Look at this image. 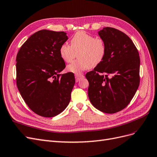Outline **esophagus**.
Instances as JSON below:
<instances>
[{
	"mask_svg": "<svg viewBox=\"0 0 157 157\" xmlns=\"http://www.w3.org/2000/svg\"><path fill=\"white\" fill-rule=\"evenodd\" d=\"M84 78V75H82V74H75V82H78L79 81L82 79Z\"/></svg>",
	"mask_w": 157,
	"mask_h": 157,
	"instance_id": "obj_1",
	"label": "esophagus"
}]
</instances>
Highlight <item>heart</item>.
<instances>
[{
	"label": "heart",
	"mask_w": 157,
	"mask_h": 157,
	"mask_svg": "<svg viewBox=\"0 0 157 157\" xmlns=\"http://www.w3.org/2000/svg\"><path fill=\"white\" fill-rule=\"evenodd\" d=\"M71 45L64 43L60 48V55L64 61L70 63L78 55V59L67 66L68 72L80 74L102 63L106 53V45L102 38H96L85 31L75 33L70 40Z\"/></svg>",
	"instance_id": "heart-1"
}]
</instances>
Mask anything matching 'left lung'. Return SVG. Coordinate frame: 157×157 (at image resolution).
<instances>
[{"mask_svg":"<svg viewBox=\"0 0 157 157\" xmlns=\"http://www.w3.org/2000/svg\"><path fill=\"white\" fill-rule=\"evenodd\" d=\"M98 33L105 44L106 53L102 63L85 75L88 96L100 112L114 113L127 106L139 87L140 59L137 48L124 33L105 27Z\"/></svg>","mask_w":157,"mask_h":157,"instance_id":"8db88e82","label":"left lung"}]
</instances>
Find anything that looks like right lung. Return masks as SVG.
<instances>
[{
  "instance_id": "obj_1",
  "label": "right lung",
  "mask_w": 157,
  "mask_h": 157,
  "mask_svg": "<svg viewBox=\"0 0 157 157\" xmlns=\"http://www.w3.org/2000/svg\"><path fill=\"white\" fill-rule=\"evenodd\" d=\"M67 33L41 30L30 36L16 57L17 86L32 111L53 117L67 107L75 84L72 72L60 75L66 67L60 55Z\"/></svg>"
}]
</instances>
